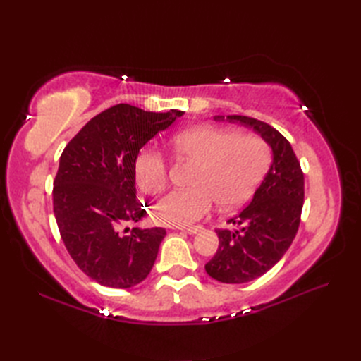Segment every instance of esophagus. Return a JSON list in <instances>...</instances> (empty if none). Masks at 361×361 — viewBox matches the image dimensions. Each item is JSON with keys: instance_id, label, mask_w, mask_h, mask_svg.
<instances>
[{"instance_id": "obj_1", "label": "esophagus", "mask_w": 361, "mask_h": 361, "mask_svg": "<svg viewBox=\"0 0 361 361\" xmlns=\"http://www.w3.org/2000/svg\"><path fill=\"white\" fill-rule=\"evenodd\" d=\"M183 229H185V231L189 234H197V233L203 231V226H189V228H183Z\"/></svg>"}]
</instances>
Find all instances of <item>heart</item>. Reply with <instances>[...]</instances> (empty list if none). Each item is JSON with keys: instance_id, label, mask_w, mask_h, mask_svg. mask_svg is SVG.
I'll return each instance as SVG.
<instances>
[{"instance_id": "b5f03b06", "label": "heart", "mask_w": 361, "mask_h": 361, "mask_svg": "<svg viewBox=\"0 0 361 361\" xmlns=\"http://www.w3.org/2000/svg\"><path fill=\"white\" fill-rule=\"evenodd\" d=\"M176 159L194 163L189 189L169 192L155 206V219L169 226H189L208 216L214 203L221 211L239 208L255 192L270 163L262 137L217 126H195L176 133ZM135 180L144 194L158 195L167 186V159L157 150H141Z\"/></svg>"}]
</instances>
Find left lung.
Returning a JSON list of instances; mask_svg holds the SVG:
<instances>
[{
	"label": "left lung",
	"mask_w": 361,
	"mask_h": 361,
	"mask_svg": "<svg viewBox=\"0 0 361 361\" xmlns=\"http://www.w3.org/2000/svg\"><path fill=\"white\" fill-rule=\"evenodd\" d=\"M226 121L252 128L273 150L270 171L251 203L229 220L237 229H216L219 250L204 265L219 282L245 283L273 268L293 242L304 204V173L290 142L267 122L239 114Z\"/></svg>",
	"instance_id": "left-lung-1"
}]
</instances>
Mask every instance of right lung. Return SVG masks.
Here are the masks:
<instances>
[{
    "label": "right lung",
    "instance_id": "obj_1",
    "mask_svg": "<svg viewBox=\"0 0 361 361\" xmlns=\"http://www.w3.org/2000/svg\"><path fill=\"white\" fill-rule=\"evenodd\" d=\"M183 114L113 105L88 121L60 157L54 216L74 262L101 286L133 287L155 264L166 229L126 228L124 235L121 228L147 214L136 200L137 153Z\"/></svg>",
    "mask_w": 361,
    "mask_h": 361
}]
</instances>
